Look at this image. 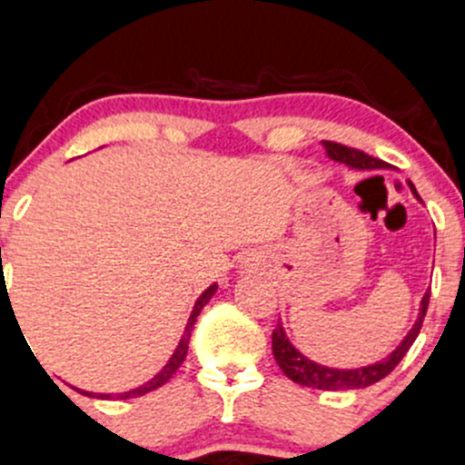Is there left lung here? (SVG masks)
Returning a JSON list of instances; mask_svg holds the SVG:
<instances>
[{"label": "left lung", "instance_id": "8db88e82", "mask_svg": "<svg viewBox=\"0 0 465 465\" xmlns=\"http://www.w3.org/2000/svg\"><path fill=\"white\" fill-rule=\"evenodd\" d=\"M325 144L327 155L336 163H345L354 169H379L385 167L379 158H372L365 151L354 149V146L341 144V143H331V140H322ZM412 187V193L417 195V189L414 184L410 183ZM421 200V198H419ZM428 302H430V292H426L421 301V312H419V319L414 322L412 330L408 331L401 345L388 359L379 361V363L368 365V368H356V370H334V368H325V365L314 363L307 356H302L294 345L290 343V339L282 331V325L278 322L276 330L272 331V351L276 363L281 365V370L285 372L287 379H292L298 385H305V388H316V390H356V388H368V385L376 383V381L385 379L394 368L401 363V359L405 356V351L412 348V343L417 341L419 331H421L423 319H426L428 312Z\"/></svg>", "mask_w": 465, "mask_h": 465}]
</instances>
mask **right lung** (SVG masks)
<instances>
[{"label":"right lung","instance_id":"right-lung-1","mask_svg":"<svg viewBox=\"0 0 465 465\" xmlns=\"http://www.w3.org/2000/svg\"><path fill=\"white\" fill-rule=\"evenodd\" d=\"M213 292H216V285H212V287H209V290H204L203 294H200L198 301H195V305H193V312H192V316H189V322H187V327H184V336H183V339H180L178 348H175L173 356H171V359H169V363L164 365V368L160 370V372L155 374L153 379H151V381H146L144 385H140V388L131 390V392L117 394V399L143 397V394H146V392H153V390L163 388V385L167 383V381L171 379V376L175 374V370H178L180 365H183L184 356H187V350H189V336H192L193 322H195V319H198V314H200V312H203V307L207 305V302H209V298L213 296ZM89 397H93V394H89ZM95 397H97V399H111V394H95Z\"/></svg>","mask_w":465,"mask_h":465}]
</instances>
